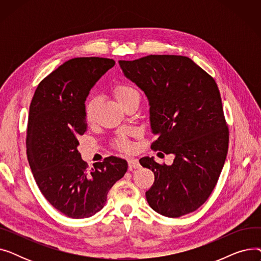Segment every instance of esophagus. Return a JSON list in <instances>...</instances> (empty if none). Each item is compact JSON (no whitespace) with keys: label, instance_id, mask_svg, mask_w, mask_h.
Wrapping results in <instances>:
<instances>
[{"label":"esophagus","instance_id":"34e87169","mask_svg":"<svg viewBox=\"0 0 261 261\" xmlns=\"http://www.w3.org/2000/svg\"><path fill=\"white\" fill-rule=\"evenodd\" d=\"M128 165H129V169H130V170H132V169H138V168L141 167L138 159H129V160H128Z\"/></svg>","mask_w":261,"mask_h":261}]
</instances>
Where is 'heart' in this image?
I'll return each mask as SVG.
<instances>
[{
	"label": "heart",
	"instance_id": "1",
	"mask_svg": "<svg viewBox=\"0 0 261 261\" xmlns=\"http://www.w3.org/2000/svg\"><path fill=\"white\" fill-rule=\"evenodd\" d=\"M114 97L116 98V100L123 106L126 102H128L129 100H131L134 97H138L140 96L139 92L136 91L133 87L129 86V85H123V84H119L113 87L112 89ZM97 107H98V102L97 99L91 97L88 99V101L86 102V107H85V112H86V118L89 122L94 121L95 116H96V112H97ZM115 145L121 149V150H128L130 148L129 143L123 139V138H119L115 141Z\"/></svg>",
	"mask_w": 261,
	"mask_h": 261
}]
</instances>
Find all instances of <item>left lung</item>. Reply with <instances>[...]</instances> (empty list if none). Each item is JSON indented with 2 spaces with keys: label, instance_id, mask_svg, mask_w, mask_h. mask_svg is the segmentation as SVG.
<instances>
[{
  "label": "left lung",
  "instance_id": "1",
  "mask_svg": "<svg viewBox=\"0 0 261 261\" xmlns=\"http://www.w3.org/2000/svg\"><path fill=\"white\" fill-rule=\"evenodd\" d=\"M119 65L148 98L156 136L151 149L174 155L170 166L149 156L140 160L154 173L146 191L150 207L169 218L195 212L213 193L227 154L228 129L216 81L188 57L175 55Z\"/></svg>",
  "mask_w": 261,
  "mask_h": 261
}]
</instances>
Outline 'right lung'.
I'll return each instance as SVG.
<instances>
[{"label": "right lung", "mask_w": 261, "mask_h": 261, "mask_svg": "<svg viewBox=\"0 0 261 261\" xmlns=\"http://www.w3.org/2000/svg\"><path fill=\"white\" fill-rule=\"evenodd\" d=\"M114 64L99 57L68 60L40 82L30 106L26 148L36 183L55 208L73 219L99 212L128 169L127 161L116 156L88 169L77 150L88 127L85 101Z\"/></svg>", "instance_id": "1"}]
</instances>
